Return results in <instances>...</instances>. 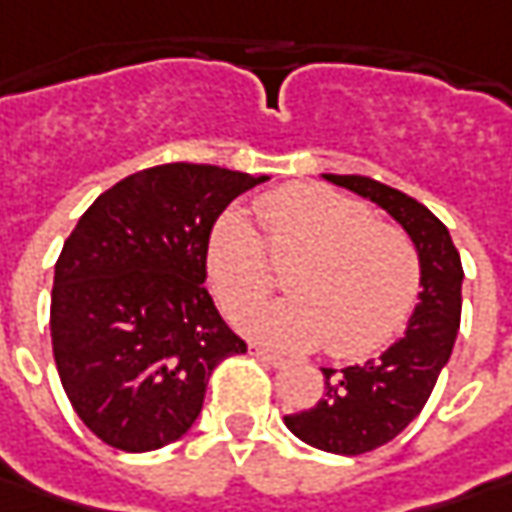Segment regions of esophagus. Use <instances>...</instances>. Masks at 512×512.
I'll list each match as a JSON object with an SVG mask.
<instances>
[{
  "instance_id": "1",
  "label": "esophagus",
  "mask_w": 512,
  "mask_h": 512,
  "mask_svg": "<svg viewBox=\"0 0 512 512\" xmlns=\"http://www.w3.org/2000/svg\"><path fill=\"white\" fill-rule=\"evenodd\" d=\"M249 352L255 355L260 364H269V367H283V364H286L280 355H275V352H269V349H263V346H257V344L249 346Z\"/></svg>"
}]
</instances>
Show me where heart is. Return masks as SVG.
<instances>
[{
  "label": "heart",
  "mask_w": 512,
  "mask_h": 512,
  "mask_svg": "<svg viewBox=\"0 0 512 512\" xmlns=\"http://www.w3.org/2000/svg\"><path fill=\"white\" fill-rule=\"evenodd\" d=\"M263 240L240 212H226L206 243V272L234 315L272 289L269 260L298 257L286 272L289 298L237 318L260 344L306 349L326 341L335 358L384 346L410 318L421 263L407 232L375 220L367 203L318 183H292L257 203ZM267 249L263 250L262 246Z\"/></svg>",
  "instance_id": "heart-1"
}]
</instances>
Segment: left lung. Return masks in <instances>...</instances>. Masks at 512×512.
I'll return each mask as SVG.
<instances>
[{
    "instance_id": "obj_1",
    "label": "left lung",
    "mask_w": 512,
    "mask_h": 512,
    "mask_svg": "<svg viewBox=\"0 0 512 512\" xmlns=\"http://www.w3.org/2000/svg\"><path fill=\"white\" fill-rule=\"evenodd\" d=\"M323 180L372 200L410 234L421 263V292L404 335L378 358L346 369L323 367V398L312 410L286 415V427L335 456H361L392 441L424 410L447 367L461 321V257L447 226L410 194L361 174H323Z\"/></svg>"
}]
</instances>
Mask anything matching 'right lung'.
Instances as JSON below:
<instances>
[{"mask_svg": "<svg viewBox=\"0 0 512 512\" xmlns=\"http://www.w3.org/2000/svg\"><path fill=\"white\" fill-rule=\"evenodd\" d=\"M269 177L197 163L137 171L62 246L51 292L59 381L82 424L125 453L191 430L212 369L246 352L206 292L217 217Z\"/></svg>", "mask_w": 512, "mask_h": 512, "instance_id": "add662e5", "label": "right lung"}]
</instances>
